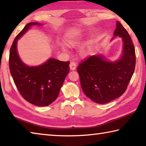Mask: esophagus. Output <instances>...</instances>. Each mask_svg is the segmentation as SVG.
I'll use <instances>...</instances> for the list:
<instances>
[{
  "mask_svg": "<svg viewBox=\"0 0 146 146\" xmlns=\"http://www.w3.org/2000/svg\"><path fill=\"white\" fill-rule=\"evenodd\" d=\"M76 63L73 62H71L70 64V69L71 71H74L76 70Z\"/></svg>",
  "mask_w": 146,
  "mask_h": 146,
  "instance_id": "34e87169",
  "label": "esophagus"
}]
</instances>
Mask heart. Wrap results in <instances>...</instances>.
<instances>
[{
    "label": "heart",
    "instance_id": "heart-1",
    "mask_svg": "<svg viewBox=\"0 0 146 146\" xmlns=\"http://www.w3.org/2000/svg\"><path fill=\"white\" fill-rule=\"evenodd\" d=\"M83 31H71L66 33L64 36V42L66 45L70 47H75L81 43V36H82ZM91 46L88 45L82 49L83 55H87L90 51ZM62 49L66 50V48L64 46Z\"/></svg>",
    "mask_w": 146,
    "mask_h": 146
}]
</instances>
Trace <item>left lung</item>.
<instances>
[{
  "mask_svg": "<svg viewBox=\"0 0 146 146\" xmlns=\"http://www.w3.org/2000/svg\"><path fill=\"white\" fill-rule=\"evenodd\" d=\"M122 38V51L117 60H108L102 54L90 56L77 68L85 95L97 104H106L120 97L126 90L134 73L135 50L128 32L119 22L113 33Z\"/></svg>",
  "mask_w": 146,
  "mask_h": 146,
  "instance_id": "obj_1",
  "label": "left lung"
}]
</instances>
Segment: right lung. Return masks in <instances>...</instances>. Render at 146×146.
<instances>
[{
    "label": "right lung",
    "mask_w": 146,
    "mask_h": 146,
    "mask_svg": "<svg viewBox=\"0 0 146 146\" xmlns=\"http://www.w3.org/2000/svg\"><path fill=\"white\" fill-rule=\"evenodd\" d=\"M27 24L15 38L9 52V66L14 82L23 97L37 106H47L56 100L66 76L70 72V62L50 58L38 66H29L21 60L17 51V42L33 26Z\"/></svg>",
    "instance_id": "1"
}]
</instances>
